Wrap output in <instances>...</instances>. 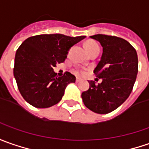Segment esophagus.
<instances>
[{"mask_svg": "<svg viewBox=\"0 0 149 149\" xmlns=\"http://www.w3.org/2000/svg\"><path fill=\"white\" fill-rule=\"evenodd\" d=\"M79 81H80L79 78H77V79H76V82H79Z\"/></svg>", "mask_w": 149, "mask_h": 149, "instance_id": "1", "label": "esophagus"}]
</instances>
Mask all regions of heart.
<instances>
[{
	"mask_svg": "<svg viewBox=\"0 0 149 149\" xmlns=\"http://www.w3.org/2000/svg\"><path fill=\"white\" fill-rule=\"evenodd\" d=\"M85 48L86 49L87 53L89 54H94V53H96V52H100V46L99 44H97L95 41H93V40H88L85 43ZM78 75H84L86 73L84 70H77L76 72Z\"/></svg>",
	"mask_w": 149,
	"mask_h": 149,
	"instance_id": "heart-1",
	"label": "heart"
}]
</instances>
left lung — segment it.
Listing matches in <instances>:
<instances>
[{
  "label": "left lung",
  "mask_w": 149,
  "mask_h": 149,
  "mask_svg": "<svg viewBox=\"0 0 149 149\" xmlns=\"http://www.w3.org/2000/svg\"><path fill=\"white\" fill-rule=\"evenodd\" d=\"M91 38L100 42L103 48L100 61L94 70L102 81L95 85L94 81H90V87L81 93V98L91 111L108 114L130 95L138 73V56L125 39L105 34H95Z\"/></svg>",
  "instance_id": "1"
}]
</instances>
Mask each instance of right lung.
<instances>
[{
    "label": "right lung",
    "mask_w": 149,
    "mask_h": 149,
    "mask_svg": "<svg viewBox=\"0 0 149 149\" xmlns=\"http://www.w3.org/2000/svg\"><path fill=\"white\" fill-rule=\"evenodd\" d=\"M86 36L70 37L61 33L39 34L25 39L16 51L14 77L21 95L36 108L58 104L75 76L65 72L58 77L54 67L64 62L68 51Z\"/></svg>",
    "instance_id": "1"
}]
</instances>
